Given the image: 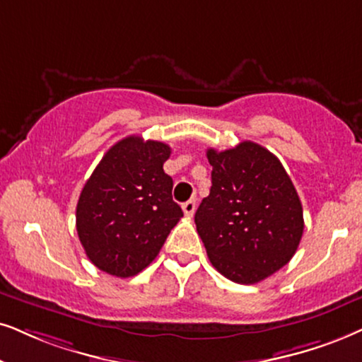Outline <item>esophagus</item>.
I'll use <instances>...</instances> for the list:
<instances>
[{
	"label": "esophagus",
	"mask_w": 362,
	"mask_h": 362,
	"mask_svg": "<svg viewBox=\"0 0 362 362\" xmlns=\"http://www.w3.org/2000/svg\"><path fill=\"white\" fill-rule=\"evenodd\" d=\"M195 207H197V200L195 199L187 200V202L182 205V209H184V214L187 215V217H192V215H194Z\"/></svg>",
	"instance_id": "esophagus-1"
}]
</instances>
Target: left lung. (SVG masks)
<instances>
[{"label": "left lung", "mask_w": 362, "mask_h": 362, "mask_svg": "<svg viewBox=\"0 0 362 362\" xmlns=\"http://www.w3.org/2000/svg\"><path fill=\"white\" fill-rule=\"evenodd\" d=\"M209 197L195 226L210 262L237 284H257L284 267L304 232L303 205L276 155L254 141L207 150Z\"/></svg>", "instance_id": "8db88e82"}]
</instances>
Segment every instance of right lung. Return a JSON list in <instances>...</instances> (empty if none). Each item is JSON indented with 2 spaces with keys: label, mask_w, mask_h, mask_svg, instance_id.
I'll use <instances>...</instances> for the list:
<instances>
[{
  "label": "right lung",
  "mask_w": 362,
  "mask_h": 362,
  "mask_svg": "<svg viewBox=\"0 0 362 362\" xmlns=\"http://www.w3.org/2000/svg\"><path fill=\"white\" fill-rule=\"evenodd\" d=\"M170 147L130 135L117 141L95 168L76 205V232L100 271L132 277L157 257L184 217L173 202L163 163Z\"/></svg>",
  "instance_id": "obj_1"
}]
</instances>
